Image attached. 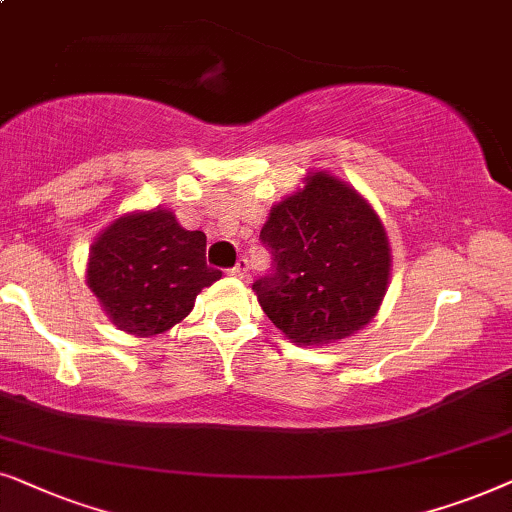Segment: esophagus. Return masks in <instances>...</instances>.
Segmentation results:
<instances>
[{
  "label": "esophagus",
  "instance_id": "1",
  "mask_svg": "<svg viewBox=\"0 0 512 512\" xmlns=\"http://www.w3.org/2000/svg\"><path fill=\"white\" fill-rule=\"evenodd\" d=\"M231 276H238V278H245L248 276V257H241V260L236 262V267L229 271Z\"/></svg>",
  "mask_w": 512,
  "mask_h": 512
}]
</instances>
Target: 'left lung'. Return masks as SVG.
<instances>
[{"label":"left lung","instance_id":"1","mask_svg":"<svg viewBox=\"0 0 512 512\" xmlns=\"http://www.w3.org/2000/svg\"><path fill=\"white\" fill-rule=\"evenodd\" d=\"M260 241L271 252V274L252 290L295 344L344 339L377 313L391 252L379 217L356 189L313 173L302 192L271 210Z\"/></svg>","mask_w":512,"mask_h":512}]
</instances>
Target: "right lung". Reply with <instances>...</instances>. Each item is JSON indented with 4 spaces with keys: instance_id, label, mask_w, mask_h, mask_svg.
<instances>
[{
    "instance_id": "right-lung-1",
    "label": "right lung",
    "mask_w": 512,
    "mask_h": 512,
    "mask_svg": "<svg viewBox=\"0 0 512 512\" xmlns=\"http://www.w3.org/2000/svg\"><path fill=\"white\" fill-rule=\"evenodd\" d=\"M222 276L206 264V234L187 231L168 210L121 217L93 243L88 285L119 330L166 332Z\"/></svg>"
}]
</instances>
